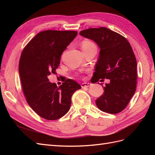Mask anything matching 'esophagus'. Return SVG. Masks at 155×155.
Returning a JSON list of instances; mask_svg holds the SVG:
<instances>
[{"label":"esophagus","mask_w":155,"mask_h":155,"mask_svg":"<svg viewBox=\"0 0 155 155\" xmlns=\"http://www.w3.org/2000/svg\"><path fill=\"white\" fill-rule=\"evenodd\" d=\"M91 85V84L89 83H83L81 86L82 88H84V87H90Z\"/></svg>","instance_id":"obj_1"}]
</instances>
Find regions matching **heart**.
I'll return each instance as SVG.
<instances>
[{"label":"heart","instance_id":"obj_1","mask_svg":"<svg viewBox=\"0 0 155 155\" xmlns=\"http://www.w3.org/2000/svg\"><path fill=\"white\" fill-rule=\"evenodd\" d=\"M92 47H96L95 45L94 44L92 41L89 40H84L81 43V49L83 50H87Z\"/></svg>","mask_w":155,"mask_h":155}]
</instances>
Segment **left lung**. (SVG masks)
<instances>
[{
    "label": "left lung",
    "mask_w": 155,
    "mask_h": 155,
    "mask_svg": "<svg viewBox=\"0 0 155 155\" xmlns=\"http://www.w3.org/2000/svg\"><path fill=\"white\" fill-rule=\"evenodd\" d=\"M79 34L94 41L100 49L91 82L110 80L103 87L104 93L96 100L97 107L107 113H119L128 105L137 87V63L132 47L124 36L105 27L84 30Z\"/></svg>",
    "instance_id": "8db88e82"
}]
</instances>
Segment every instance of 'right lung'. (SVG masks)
<instances>
[{
    "mask_svg": "<svg viewBox=\"0 0 155 155\" xmlns=\"http://www.w3.org/2000/svg\"><path fill=\"white\" fill-rule=\"evenodd\" d=\"M77 34L76 31H41L22 50L18 72L23 93L31 109L46 120H55L66 114L74 92L81 88L71 79L58 87L48 78L55 74L61 55Z\"/></svg>",
    "mask_w": 155,
    "mask_h": 155,
    "instance_id": "obj_1",
    "label": "right lung"
}]
</instances>
